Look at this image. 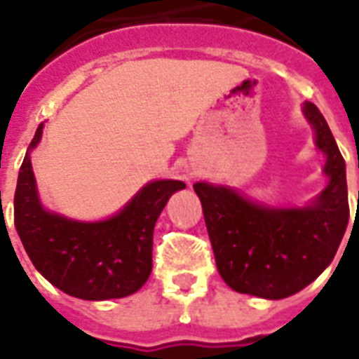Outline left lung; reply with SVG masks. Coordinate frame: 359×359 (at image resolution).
Wrapping results in <instances>:
<instances>
[{
    "label": "left lung",
    "mask_w": 359,
    "mask_h": 359,
    "mask_svg": "<svg viewBox=\"0 0 359 359\" xmlns=\"http://www.w3.org/2000/svg\"><path fill=\"white\" fill-rule=\"evenodd\" d=\"M303 113L325 154V190L301 209L256 203L237 190L196 182L205 224L224 283L239 294L284 299L332 264L348 224L346 165L332 130L314 103Z\"/></svg>",
    "instance_id": "8db88e82"
}]
</instances>
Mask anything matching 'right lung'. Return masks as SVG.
I'll return each instance as SVG.
<instances>
[{
	"mask_svg": "<svg viewBox=\"0 0 359 359\" xmlns=\"http://www.w3.org/2000/svg\"><path fill=\"white\" fill-rule=\"evenodd\" d=\"M39 124L22 161L15 191V226L41 275L65 294L103 301L135 294L152 271V233L158 216L180 180H154L113 218L76 222L39 201L29 150L41 141Z\"/></svg>",
	"mask_w": 359,
	"mask_h": 359,
	"instance_id": "obj_1",
	"label": "right lung"
}]
</instances>
